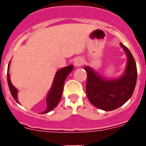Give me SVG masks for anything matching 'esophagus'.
<instances>
[{
  "label": "esophagus",
  "mask_w": 146,
  "mask_h": 146,
  "mask_svg": "<svg viewBox=\"0 0 146 146\" xmlns=\"http://www.w3.org/2000/svg\"><path fill=\"white\" fill-rule=\"evenodd\" d=\"M83 64V60L82 58H77L74 61V65L76 67L81 66Z\"/></svg>",
  "instance_id": "esophagus-1"
}]
</instances>
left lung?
Returning <instances> with one entry per match:
<instances>
[{"label":"left lung","mask_w":146,"mask_h":146,"mask_svg":"<svg viewBox=\"0 0 146 146\" xmlns=\"http://www.w3.org/2000/svg\"><path fill=\"white\" fill-rule=\"evenodd\" d=\"M119 44L128 58L126 68L120 78L106 79L90 67H84L87 72L88 99L92 105L102 110H114L126 103L132 96L137 83V71L134 58L129 48L122 43Z\"/></svg>","instance_id":"left-lung-1"}]
</instances>
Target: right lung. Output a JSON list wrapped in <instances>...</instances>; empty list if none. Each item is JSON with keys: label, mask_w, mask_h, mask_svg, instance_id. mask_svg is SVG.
Here are the masks:
<instances>
[{"label": "right lung", "mask_w": 146, "mask_h": 146, "mask_svg": "<svg viewBox=\"0 0 146 146\" xmlns=\"http://www.w3.org/2000/svg\"><path fill=\"white\" fill-rule=\"evenodd\" d=\"M9 65H10V62L9 63L8 71H7V82H8L9 88V90H10L12 98L15 99V100L17 103H19V102L17 100V89L11 83L10 77H9ZM72 70H73V66L70 65L68 66L60 68V70H58V72H56L55 77H54V81H53V83H52V88H51L50 91L48 92V94H47L46 109L43 112H42V114H46L48 112L51 111L59 103L60 100L61 99V97H62V94H63V85H64L65 80H66L67 76L69 74V73Z\"/></svg>", "instance_id": "1"}]
</instances>
